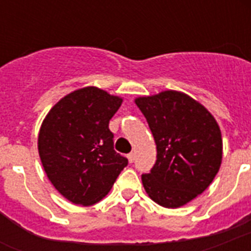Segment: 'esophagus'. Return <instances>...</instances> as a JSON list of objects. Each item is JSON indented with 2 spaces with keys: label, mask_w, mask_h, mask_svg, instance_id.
<instances>
[{
  "label": "esophagus",
  "mask_w": 251,
  "mask_h": 251,
  "mask_svg": "<svg viewBox=\"0 0 251 251\" xmlns=\"http://www.w3.org/2000/svg\"><path fill=\"white\" fill-rule=\"evenodd\" d=\"M127 160H129V163H133V161L135 160V155H134V152H130L129 155H127Z\"/></svg>",
  "instance_id": "34e87169"
}]
</instances>
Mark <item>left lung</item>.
Returning <instances> with one entry per match:
<instances>
[{"mask_svg": "<svg viewBox=\"0 0 251 251\" xmlns=\"http://www.w3.org/2000/svg\"><path fill=\"white\" fill-rule=\"evenodd\" d=\"M135 104L156 143V163L142 175L153 202L177 208L202 194L222 164L218 122L194 99L177 91L139 98Z\"/></svg>", "mask_w": 251, "mask_h": 251, "instance_id": "8db88e82", "label": "left lung"}]
</instances>
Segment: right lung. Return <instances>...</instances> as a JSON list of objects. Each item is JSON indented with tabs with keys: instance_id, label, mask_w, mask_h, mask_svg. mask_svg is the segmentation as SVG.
Returning a JSON list of instances; mask_svg holds the SVG:
<instances>
[{
	"instance_id": "add662e5",
	"label": "right lung",
	"mask_w": 251,
	"mask_h": 251,
	"mask_svg": "<svg viewBox=\"0 0 251 251\" xmlns=\"http://www.w3.org/2000/svg\"><path fill=\"white\" fill-rule=\"evenodd\" d=\"M121 102L100 88L86 87L61 99L47 114L39 155L53 186L70 202H99L127 165V159L114 151L109 130Z\"/></svg>"
}]
</instances>
